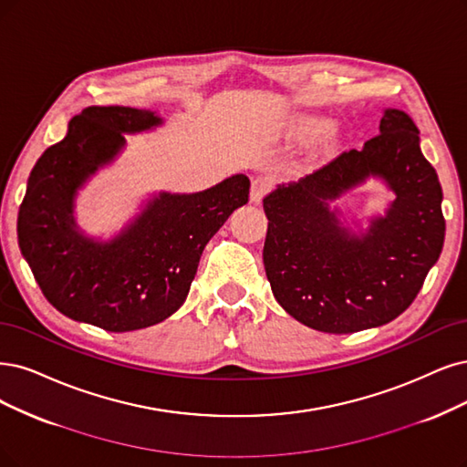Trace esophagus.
Here are the masks:
<instances>
[{"label": "esophagus", "instance_id": "obj_1", "mask_svg": "<svg viewBox=\"0 0 467 467\" xmlns=\"http://www.w3.org/2000/svg\"><path fill=\"white\" fill-rule=\"evenodd\" d=\"M271 188H273V181L269 177H255L250 188V200L254 203H260Z\"/></svg>", "mask_w": 467, "mask_h": 467}]
</instances>
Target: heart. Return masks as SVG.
Masks as SVG:
<instances>
[{"instance_id": "heart-1", "label": "heart", "mask_w": 467, "mask_h": 467, "mask_svg": "<svg viewBox=\"0 0 467 467\" xmlns=\"http://www.w3.org/2000/svg\"><path fill=\"white\" fill-rule=\"evenodd\" d=\"M298 129L304 134H317L323 129V123L316 117H304V119H300Z\"/></svg>"}]
</instances>
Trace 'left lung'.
Returning a JSON list of instances; mask_svg holds the SVG:
<instances>
[{"mask_svg": "<svg viewBox=\"0 0 467 467\" xmlns=\"http://www.w3.org/2000/svg\"><path fill=\"white\" fill-rule=\"evenodd\" d=\"M369 176L397 198L366 234L342 228L328 202ZM442 188L420 130L385 109L379 134L264 198V265L286 314L321 333H358L399 317L416 300L444 244Z\"/></svg>", "mask_w": 467, "mask_h": 467, "instance_id": "1", "label": "left lung"}]
</instances>
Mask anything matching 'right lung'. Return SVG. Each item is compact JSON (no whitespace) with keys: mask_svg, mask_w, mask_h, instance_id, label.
Returning <instances> with one entry per match:
<instances>
[{"mask_svg":"<svg viewBox=\"0 0 467 467\" xmlns=\"http://www.w3.org/2000/svg\"><path fill=\"white\" fill-rule=\"evenodd\" d=\"M161 123L148 109L86 108L34 165L16 234L34 279L63 316L109 333L167 319L184 304L205 244L248 202V177L233 175L196 194L161 192L108 243L84 236L73 215L78 188L123 150V132Z\"/></svg>","mask_w":467,"mask_h":467,"instance_id":"add662e5","label":"right lung"}]
</instances>
